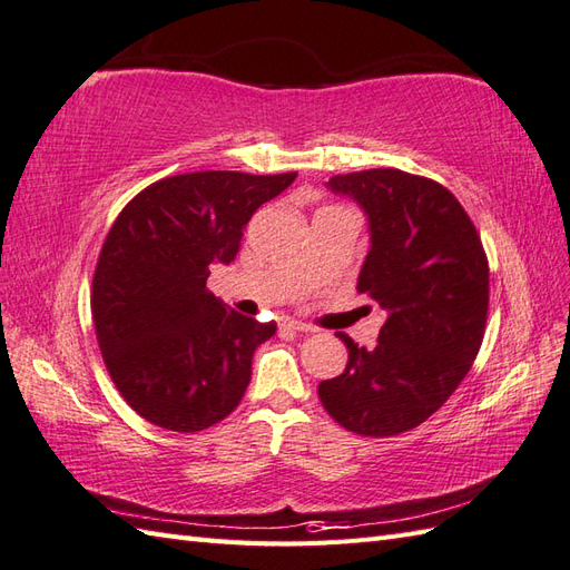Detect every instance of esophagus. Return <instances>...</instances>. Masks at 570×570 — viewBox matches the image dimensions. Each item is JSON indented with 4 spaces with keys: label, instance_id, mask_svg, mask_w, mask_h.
<instances>
[{
    "label": "esophagus",
    "instance_id": "esophagus-1",
    "mask_svg": "<svg viewBox=\"0 0 570 570\" xmlns=\"http://www.w3.org/2000/svg\"><path fill=\"white\" fill-rule=\"evenodd\" d=\"M282 327L291 330V333H313V325L303 323V321H296V317H284Z\"/></svg>",
    "mask_w": 570,
    "mask_h": 570
}]
</instances>
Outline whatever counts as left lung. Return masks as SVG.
I'll list each match as a JSON object with an SVG mask.
<instances>
[{"instance_id":"8db88e82","label":"left lung","mask_w":570,"mask_h":570,"mask_svg":"<svg viewBox=\"0 0 570 570\" xmlns=\"http://www.w3.org/2000/svg\"><path fill=\"white\" fill-rule=\"evenodd\" d=\"M330 191L364 208L372 247L356 291L386 311L374 350L337 333L350 360L321 381L327 415L362 436H393L440 410L481 350L488 259L456 196L403 169L337 175Z\"/></svg>"}]
</instances>
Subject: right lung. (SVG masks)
I'll list each match as a JSON object with an SVG mask.
<instances>
[{
	"label": "right lung",
	"mask_w": 570,
	"mask_h": 570,
	"mask_svg": "<svg viewBox=\"0 0 570 570\" xmlns=\"http://www.w3.org/2000/svg\"><path fill=\"white\" fill-rule=\"evenodd\" d=\"M296 171H191L150 184L114 220L91 282L104 364L140 417L202 432L228 417L253 376V354L276 333L206 288L230 264L255 210Z\"/></svg>",
	"instance_id": "right-lung-1"
}]
</instances>
